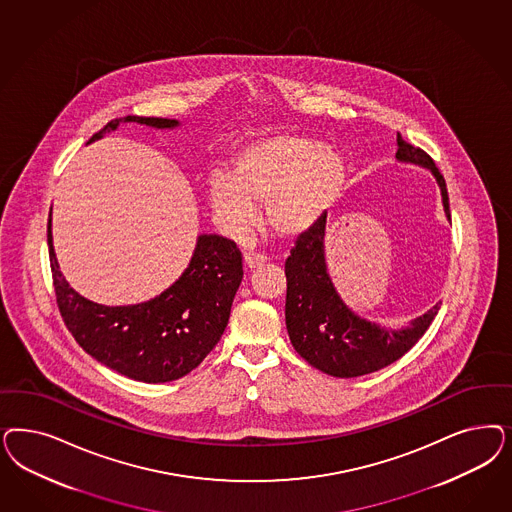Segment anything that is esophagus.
<instances>
[{"mask_svg":"<svg viewBox=\"0 0 512 512\" xmlns=\"http://www.w3.org/2000/svg\"><path fill=\"white\" fill-rule=\"evenodd\" d=\"M265 262H267V258H265L264 254H256V252H247L245 254V265H247L250 271L252 269H260Z\"/></svg>","mask_w":512,"mask_h":512,"instance_id":"1","label":"esophagus"}]
</instances>
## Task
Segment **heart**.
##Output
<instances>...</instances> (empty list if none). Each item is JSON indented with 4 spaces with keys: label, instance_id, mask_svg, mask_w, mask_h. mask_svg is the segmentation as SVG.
Masks as SVG:
<instances>
[{
    "label": "heart",
    "instance_id": "b5f03b06",
    "mask_svg": "<svg viewBox=\"0 0 512 512\" xmlns=\"http://www.w3.org/2000/svg\"><path fill=\"white\" fill-rule=\"evenodd\" d=\"M347 182V164L322 141L275 133L239 150L230 173L218 171L209 201L218 220L245 233L264 207L267 226L284 239L313 230L330 213Z\"/></svg>",
    "mask_w": 512,
    "mask_h": 512
}]
</instances>
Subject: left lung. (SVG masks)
Instances as JSON below:
<instances>
[{"label": "left lung", "instance_id": "obj_1", "mask_svg": "<svg viewBox=\"0 0 512 512\" xmlns=\"http://www.w3.org/2000/svg\"><path fill=\"white\" fill-rule=\"evenodd\" d=\"M399 162L424 165L441 188L450 218L445 177L428 152L407 143L397 133ZM326 216L305 231L286 258V328L297 354L322 373L352 379L397 362L418 343L433 322L439 305L418 316L405 330L371 324L352 313L333 288L324 258Z\"/></svg>", "mask_w": 512, "mask_h": 512}]
</instances>
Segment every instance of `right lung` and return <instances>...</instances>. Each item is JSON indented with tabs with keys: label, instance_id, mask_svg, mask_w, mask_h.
<instances>
[{
	"label": "right lung",
	"instance_id": "obj_1",
	"mask_svg": "<svg viewBox=\"0 0 512 512\" xmlns=\"http://www.w3.org/2000/svg\"><path fill=\"white\" fill-rule=\"evenodd\" d=\"M124 122L175 128L177 120L124 116L107 122L92 141ZM56 303L67 330L86 354L128 379L169 382L188 375L215 348L230 320L231 303L243 279V256L220 235H199L190 265L164 294L128 307H105L67 284L47 226Z\"/></svg>",
	"mask_w": 512,
	"mask_h": 512
}]
</instances>
